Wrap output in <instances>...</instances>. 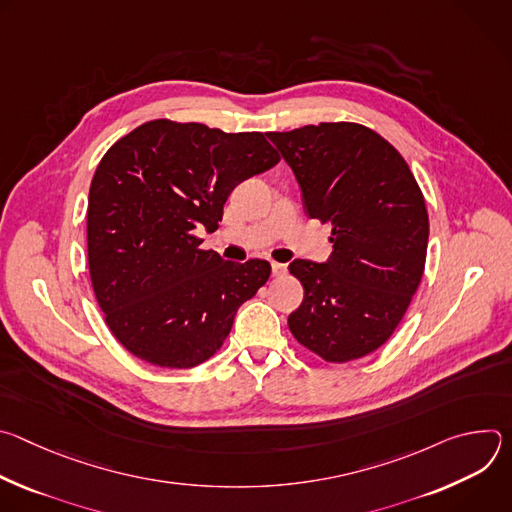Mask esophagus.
<instances>
[{
    "label": "esophagus",
    "mask_w": 512,
    "mask_h": 512,
    "mask_svg": "<svg viewBox=\"0 0 512 512\" xmlns=\"http://www.w3.org/2000/svg\"><path fill=\"white\" fill-rule=\"evenodd\" d=\"M271 271H273V275H283L285 271H287V265H283V263H271Z\"/></svg>",
    "instance_id": "1"
}]
</instances>
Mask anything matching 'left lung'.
I'll use <instances>...</instances> for the list:
<instances>
[{
    "label": "left lung",
    "instance_id": "left-lung-1",
    "mask_svg": "<svg viewBox=\"0 0 512 512\" xmlns=\"http://www.w3.org/2000/svg\"><path fill=\"white\" fill-rule=\"evenodd\" d=\"M310 218L332 227L324 263H289L304 302L287 318L300 344L328 362L371 354L395 332L423 275L429 218L401 154L358 123L271 131Z\"/></svg>",
    "mask_w": 512,
    "mask_h": 512
}]
</instances>
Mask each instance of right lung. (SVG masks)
<instances>
[{
	"label": "right lung",
	"instance_id": "1",
	"mask_svg": "<svg viewBox=\"0 0 512 512\" xmlns=\"http://www.w3.org/2000/svg\"><path fill=\"white\" fill-rule=\"evenodd\" d=\"M277 162L263 133L168 119L111 145L89 192V271L107 326L131 354L190 369L223 346L271 265L202 251L196 231H216L235 186Z\"/></svg>",
	"mask_w": 512,
	"mask_h": 512
}]
</instances>
